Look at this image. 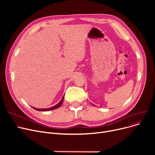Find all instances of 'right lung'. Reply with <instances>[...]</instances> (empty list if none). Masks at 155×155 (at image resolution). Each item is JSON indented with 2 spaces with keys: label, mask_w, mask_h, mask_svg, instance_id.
<instances>
[{
  "label": "right lung",
  "mask_w": 155,
  "mask_h": 155,
  "mask_svg": "<svg viewBox=\"0 0 155 155\" xmlns=\"http://www.w3.org/2000/svg\"><path fill=\"white\" fill-rule=\"evenodd\" d=\"M63 97H64V96L63 97V98H62V99L61 100V101H60L58 104L54 105V106H53V107H51V108H48V109H37V108H35V107H32V108L35 109L36 110H38V111H48V110H53V109H57V108H58L59 107H60L61 105L62 104L63 101Z\"/></svg>",
  "instance_id": "right-lung-1"
}]
</instances>
